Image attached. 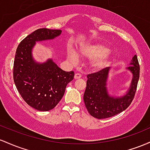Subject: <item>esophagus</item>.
Masks as SVG:
<instances>
[{"instance_id": "1", "label": "esophagus", "mask_w": 150, "mask_h": 150, "mask_svg": "<svg viewBox=\"0 0 150 150\" xmlns=\"http://www.w3.org/2000/svg\"><path fill=\"white\" fill-rule=\"evenodd\" d=\"M81 78V75L80 74L77 73V74H75L74 75V79H79Z\"/></svg>"}]
</instances>
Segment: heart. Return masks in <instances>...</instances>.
I'll return each mask as SVG.
<instances>
[{
    "instance_id": "b5f03b06",
    "label": "heart",
    "mask_w": 150,
    "mask_h": 150,
    "mask_svg": "<svg viewBox=\"0 0 150 150\" xmlns=\"http://www.w3.org/2000/svg\"><path fill=\"white\" fill-rule=\"evenodd\" d=\"M78 56L82 58L91 59L89 62V68L93 71H98L108 66L112 54L109 47L101 42H88L82 43L77 49L76 53L71 50L67 58L71 62L76 61Z\"/></svg>"
}]
</instances>
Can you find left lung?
Instances as JSON below:
<instances>
[{
  "label": "left lung",
  "instance_id": "left-lung-1",
  "mask_svg": "<svg viewBox=\"0 0 150 150\" xmlns=\"http://www.w3.org/2000/svg\"><path fill=\"white\" fill-rule=\"evenodd\" d=\"M126 70L132 74L129 88L122 95H113L108 88L110 67L87 76L83 100L89 114L98 119L112 117L125 110L132 103L139 77L137 55H134Z\"/></svg>",
  "mask_w": 150,
  "mask_h": 150
}]
</instances>
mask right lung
Here are the masks:
<instances>
[{
  "label": "right lung",
  "mask_w": 150,
  "mask_h": 150,
  "mask_svg": "<svg viewBox=\"0 0 150 150\" xmlns=\"http://www.w3.org/2000/svg\"><path fill=\"white\" fill-rule=\"evenodd\" d=\"M60 30L41 28L28 35L18 45L13 67V79L23 100L33 108L48 111L58 104L74 71H64L52 58L37 62L33 51L36 42L54 40Z\"/></svg>",
  "instance_id": "add662e5"
}]
</instances>
